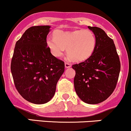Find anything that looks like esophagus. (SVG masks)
Here are the masks:
<instances>
[{
  "label": "esophagus",
  "mask_w": 131,
  "mask_h": 131,
  "mask_svg": "<svg viewBox=\"0 0 131 131\" xmlns=\"http://www.w3.org/2000/svg\"><path fill=\"white\" fill-rule=\"evenodd\" d=\"M64 66H65V68H70V67H71V64H70V63H67V62H66V63H64Z\"/></svg>",
  "instance_id": "34e87169"
}]
</instances>
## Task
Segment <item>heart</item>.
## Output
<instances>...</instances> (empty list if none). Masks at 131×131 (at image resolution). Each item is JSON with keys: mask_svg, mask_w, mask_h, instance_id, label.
<instances>
[{"mask_svg": "<svg viewBox=\"0 0 131 131\" xmlns=\"http://www.w3.org/2000/svg\"><path fill=\"white\" fill-rule=\"evenodd\" d=\"M54 37L47 38L46 44L56 57L61 56L67 48V54L72 60L84 61L91 57L96 48V37L89 30H58L54 34Z\"/></svg>", "mask_w": 131, "mask_h": 131, "instance_id": "obj_1", "label": "heart"}]
</instances>
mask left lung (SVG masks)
<instances>
[{
    "instance_id": "8db88e82",
    "label": "left lung",
    "mask_w": 131,
    "mask_h": 131,
    "mask_svg": "<svg viewBox=\"0 0 131 131\" xmlns=\"http://www.w3.org/2000/svg\"><path fill=\"white\" fill-rule=\"evenodd\" d=\"M96 39V46L90 58L73 64L74 88L80 100L88 104L106 100L114 91L121 70V62L113 40L103 30L88 26Z\"/></svg>"
}]
</instances>
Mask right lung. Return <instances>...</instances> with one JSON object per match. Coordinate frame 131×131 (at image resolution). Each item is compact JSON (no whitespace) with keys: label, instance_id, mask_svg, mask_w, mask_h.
Wrapping results in <instances>:
<instances>
[{"label":"right lung","instance_id":"obj_1","mask_svg":"<svg viewBox=\"0 0 131 131\" xmlns=\"http://www.w3.org/2000/svg\"><path fill=\"white\" fill-rule=\"evenodd\" d=\"M51 26H31L16 43L10 64L14 85L21 96L34 104H44L54 96L64 63L46 44Z\"/></svg>","mask_w":131,"mask_h":131}]
</instances>
